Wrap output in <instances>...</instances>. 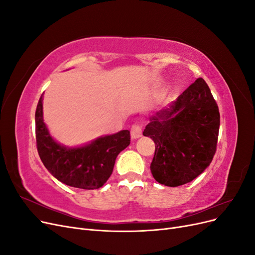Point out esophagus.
Segmentation results:
<instances>
[{"instance_id":"obj_1","label":"esophagus","mask_w":255,"mask_h":255,"mask_svg":"<svg viewBox=\"0 0 255 255\" xmlns=\"http://www.w3.org/2000/svg\"><path fill=\"white\" fill-rule=\"evenodd\" d=\"M141 133H142L141 126L138 125V123H135V125H133L132 128H130V136H132L133 139L139 138L141 136Z\"/></svg>"}]
</instances>
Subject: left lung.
I'll list each match as a JSON object with an SVG mask.
<instances>
[{"instance_id": "8db88e82", "label": "left lung", "mask_w": 255, "mask_h": 255, "mask_svg": "<svg viewBox=\"0 0 255 255\" xmlns=\"http://www.w3.org/2000/svg\"><path fill=\"white\" fill-rule=\"evenodd\" d=\"M219 126L218 105L199 78L169 109L152 116L143 130L155 143L150 166L154 179L170 187L195 180L212 163Z\"/></svg>"}]
</instances>
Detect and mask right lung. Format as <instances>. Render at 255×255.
<instances>
[{
	"label": "right lung",
	"mask_w": 255,
	"mask_h": 255,
	"mask_svg": "<svg viewBox=\"0 0 255 255\" xmlns=\"http://www.w3.org/2000/svg\"><path fill=\"white\" fill-rule=\"evenodd\" d=\"M38 154L51 174L68 186L98 189L110 179L118 154L129 144V130L100 137L81 148H66L53 139L43 122L42 95L35 113Z\"/></svg>",
	"instance_id": "obj_1"
}]
</instances>
